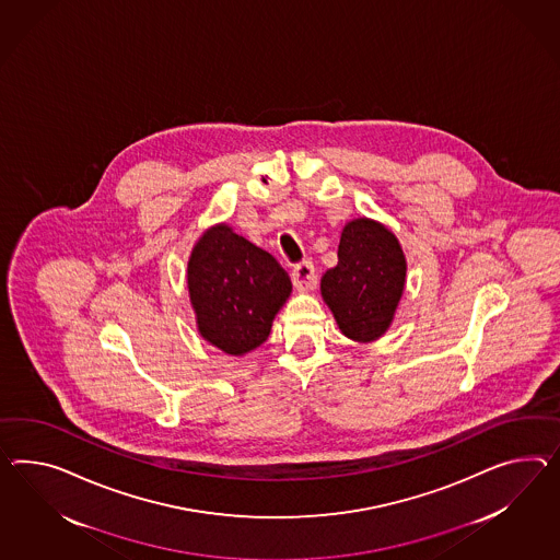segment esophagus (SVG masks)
I'll return each mask as SVG.
<instances>
[{
	"label": "esophagus",
	"instance_id": "esophagus-1",
	"mask_svg": "<svg viewBox=\"0 0 560 560\" xmlns=\"http://www.w3.org/2000/svg\"><path fill=\"white\" fill-rule=\"evenodd\" d=\"M292 282L299 290H311L315 287L316 270L311 259H302L301 264L294 266L292 270Z\"/></svg>",
	"mask_w": 560,
	"mask_h": 560
}]
</instances>
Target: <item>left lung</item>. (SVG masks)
Masks as SVG:
<instances>
[{"instance_id":"8db88e82","label":"left lung","mask_w":560,"mask_h":560,"mask_svg":"<svg viewBox=\"0 0 560 560\" xmlns=\"http://www.w3.org/2000/svg\"><path fill=\"white\" fill-rule=\"evenodd\" d=\"M339 261L320 280L345 337L368 343L394 320L406 284V258L392 231L372 219H353L341 233Z\"/></svg>"}]
</instances>
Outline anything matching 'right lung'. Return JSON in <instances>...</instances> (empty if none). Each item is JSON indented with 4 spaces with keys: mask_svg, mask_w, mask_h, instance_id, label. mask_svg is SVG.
Masks as SVG:
<instances>
[{
    "mask_svg": "<svg viewBox=\"0 0 560 560\" xmlns=\"http://www.w3.org/2000/svg\"><path fill=\"white\" fill-rule=\"evenodd\" d=\"M188 294L202 339L230 355L264 343L292 284L272 254L221 223L188 258Z\"/></svg>",
    "mask_w": 560,
    "mask_h": 560,
    "instance_id": "add662e5",
    "label": "right lung"
}]
</instances>
